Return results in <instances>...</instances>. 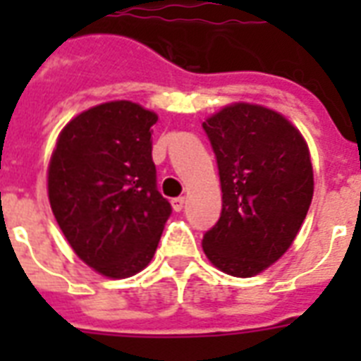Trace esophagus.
I'll use <instances>...</instances> for the list:
<instances>
[{
	"label": "esophagus",
	"instance_id": "1",
	"mask_svg": "<svg viewBox=\"0 0 361 361\" xmlns=\"http://www.w3.org/2000/svg\"><path fill=\"white\" fill-rule=\"evenodd\" d=\"M172 208H174V212H181V209L185 208V198L183 197H178L172 200Z\"/></svg>",
	"mask_w": 361,
	"mask_h": 361
}]
</instances>
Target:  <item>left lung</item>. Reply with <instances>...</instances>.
Returning <instances> with one entry per match:
<instances>
[{"instance_id":"left-lung-1","label":"left lung","mask_w":361,"mask_h":361,"mask_svg":"<svg viewBox=\"0 0 361 361\" xmlns=\"http://www.w3.org/2000/svg\"><path fill=\"white\" fill-rule=\"evenodd\" d=\"M217 159L223 209L204 234L215 268L251 277L279 260L313 198V166L300 130L274 110L236 103L202 123Z\"/></svg>"}]
</instances>
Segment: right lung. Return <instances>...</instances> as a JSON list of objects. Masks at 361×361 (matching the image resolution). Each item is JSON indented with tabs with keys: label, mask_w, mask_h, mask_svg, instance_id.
I'll return each instance as SVG.
<instances>
[{
	"label": "right lung",
	"mask_w": 361,
	"mask_h": 361,
	"mask_svg": "<svg viewBox=\"0 0 361 361\" xmlns=\"http://www.w3.org/2000/svg\"><path fill=\"white\" fill-rule=\"evenodd\" d=\"M157 114L112 101L65 125L48 166V198L73 251L121 279L153 258L172 206L157 191L152 127Z\"/></svg>",
	"instance_id": "add662e5"
}]
</instances>
